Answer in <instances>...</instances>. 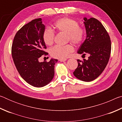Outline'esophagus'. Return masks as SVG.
<instances>
[{
	"label": "esophagus",
	"mask_w": 122,
	"mask_h": 122,
	"mask_svg": "<svg viewBox=\"0 0 122 122\" xmlns=\"http://www.w3.org/2000/svg\"><path fill=\"white\" fill-rule=\"evenodd\" d=\"M66 60H67V59H59V61L60 62H65Z\"/></svg>",
	"instance_id": "esophagus-1"
}]
</instances>
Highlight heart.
I'll list each match as a JSON object with an SVG mask.
<instances>
[{"instance_id":"obj_1","label":"heart","mask_w":122,"mask_h":122,"mask_svg":"<svg viewBox=\"0 0 122 122\" xmlns=\"http://www.w3.org/2000/svg\"><path fill=\"white\" fill-rule=\"evenodd\" d=\"M53 27L58 32L67 34V41H71L75 45H79L83 42L85 36L84 30L79 26L78 22L71 18L64 17L55 21ZM55 33L49 28L45 30L42 38L45 44L51 46L53 44ZM74 51L72 45L68 44L65 46H55L50 49L49 52L54 58L65 59L68 57Z\"/></svg>"}]
</instances>
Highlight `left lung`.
Returning a JSON list of instances; mask_svg holds the SVG:
<instances>
[{
	"mask_svg": "<svg viewBox=\"0 0 122 122\" xmlns=\"http://www.w3.org/2000/svg\"><path fill=\"white\" fill-rule=\"evenodd\" d=\"M86 39L77 51L82 56L88 54V60H77L74 75L81 81L90 82L100 76L108 63L111 53V40L108 32L97 19L84 18Z\"/></svg>",
	"mask_w": 122,
	"mask_h": 122,
	"instance_id": "obj_1",
	"label": "left lung"
}]
</instances>
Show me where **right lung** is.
<instances>
[{
    "label": "right lung",
    "mask_w": 122,
    "mask_h": 122,
    "mask_svg": "<svg viewBox=\"0 0 122 122\" xmlns=\"http://www.w3.org/2000/svg\"><path fill=\"white\" fill-rule=\"evenodd\" d=\"M45 26L41 18L32 20L16 33L12 46V56L21 77L35 87H42L53 80L57 59L40 62L39 59L48 55L42 38Z\"/></svg>",
    "instance_id": "1"
}]
</instances>
